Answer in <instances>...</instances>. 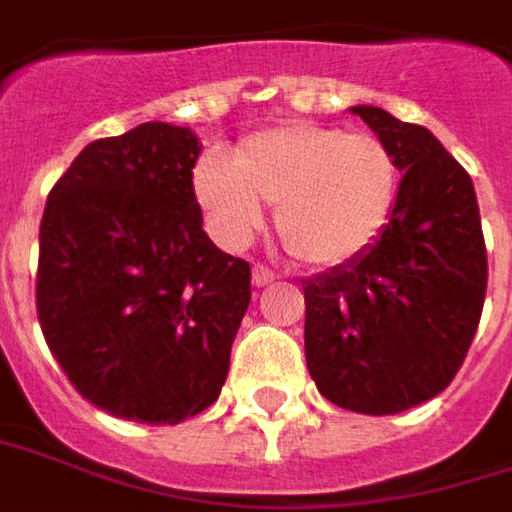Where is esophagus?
I'll list each match as a JSON object with an SVG mask.
<instances>
[{
	"label": "esophagus",
	"mask_w": 512,
	"mask_h": 512,
	"mask_svg": "<svg viewBox=\"0 0 512 512\" xmlns=\"http://www.w3.org/2000/svg\"><path fill=\"white\" fill-rule=\"evenodd\" d=\"M276 281V273L270 270V267H264V264H256L253 267V284L256 287H267V284H273Z\"/></svg>",
	"instance_id": "1"
}]
</instances>
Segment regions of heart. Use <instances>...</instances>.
Wrapping results in <instances>:
<instances>
[{"mask_svg":"<svg viewBox=\"0 0 512 512\" xmlns=\"http://www.w3.org/2000/svg\"><path fill=\"white\" fill-rule=\"evenodd\" d=\"M396 186V158L382 139L312 122L259 130L231 161L209 155L195 172L197 197L228 245H245L270 203L281 245L306 264L368 248L390 220Z\"/></svg>","mask_w":512,"mask_h":512,"instance_id":"obj_1","label":"heart"}]
</instances>
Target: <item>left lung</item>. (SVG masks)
Listing matches in <instances>:
<instances>
[{"instance_id":"obj_1","label":"left lung","mask_w":512,"mask_h":512,"mask_svg":"<svg viewBox=\"0 0 512 512\" xmlns=\"http://www.w3.org/2000/svg\"><path fill=\"white\" fill-rule=\"evenodd\" d=\"M351 111L404 175L379 239L303 281L306 368L331 404L396 415L457 376L482 317L488 253L474 183L454 155L382 108Z\"/></svg>"}]
</instances>
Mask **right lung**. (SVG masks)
<instances>
[{
    "label": "right lung",
    "instance_id": "right-lung-1",
    "mask_svg": "<svg viewBox=\"0 0 512 512\" xmlns=\"http://www.w3.org/2000/svg\"><path fill=\"white\" fill-rule=\"evenodd\" d=\"M189 128L97 139L47 197L35 309L52 357L94 407L181 424L220 396L250 303V264L203 231Z\"/></svg>",
    "mask_w": 512,
    "mask_h": 512
}]
</instances>
